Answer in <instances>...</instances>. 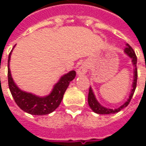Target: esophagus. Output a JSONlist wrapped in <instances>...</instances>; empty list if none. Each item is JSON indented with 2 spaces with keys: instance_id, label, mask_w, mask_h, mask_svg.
<instances>
[{
  "instance_id": "obj_1",
  "label": "esophagus",
  "mask_w": 146,
  "mask_h": 146,
  "mask_svg": "<svg viewBox=\"0 0 146 146\" xmlns=\"http://www.w3.org/2000/svg\"><path fill=\"white\" fill-rule=\"evenodd\" d=\"M88 65L84 62V63H83L78 68V70H77V74L79 76L80 75H84V74H85L88 72Z\"/></svg>"
}]
</instances>
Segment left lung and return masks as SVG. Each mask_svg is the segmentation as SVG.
<instances>
[{"instance_id":"left-lung-1","label":"left lung","mask_w":146,"mask_h":146,"mask_svg":"<svg viewBox=\"0 0 146 146\" xmlns=\"http://www.w3.org/2000/svg\"><path fill=\"white\" fill-rule=\"evenodd\" d=\"M125 49H124V52L125 54H127L128 55L129 57L131 58L132 60V64L134 66V80H133V84H132V89L131 92V94H130V96H129V98L127 100V102H125L123 104L119 106V108L117 109H114V110H112V109H108V108H106L104 106H102L95 98V94L92 91V88L90 87L89 88V93H88V105L89 106L91 107L95 113H98V114H113V113H116L119 112L120 110H123V108L127 107L128 104L130 103V102L131 100L132 97H133V95L135 93V88H136V85H137V79H138V72H137V57H136V54H135V51L133 50V48L128 44H126Z\"/></svg>"}]
</instances>
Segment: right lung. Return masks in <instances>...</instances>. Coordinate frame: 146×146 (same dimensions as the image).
I'll list each match as a JSON object with an SVG mask.
<instances>
[{
  "label": "right lung",
  "instance_id": "obj_1",
  "mask_svg": "<svg viewBox=\"0 0 146 146\" xmlns=\"http://www.w3.org/2000/svg\"><path fill=\"white\" fill-rule=\"evenodd\" d=\"M11 51L8 55V87L15 103L24 112L32 115L42 116L52 113L60 105L63 98L64 93L66 91L70 81H72L76 76V72L74 70H72L63 75L59 79L58 82L55 84L53 90L49 95L45 97H39L31 93L22 91L14 82L9 68Z\"/></svg>",
  "mask_w": 146,
  "mask_h": 146
}]
</instances>
